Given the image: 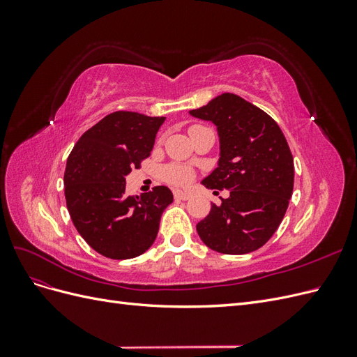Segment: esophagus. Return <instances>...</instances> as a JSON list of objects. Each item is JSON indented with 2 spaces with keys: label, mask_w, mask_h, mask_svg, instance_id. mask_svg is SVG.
Masks as SVG:
<instances>
[{
  "label": "esophagus",
  "mask_w": 357,
  "mask_h": 357,
  "mask_svg": "<svg viewBox=\"0 0 357 357\" xmlns=\"http://www.w3.org/2000/svg\"><path fill=\"white\" fill-rule=\"evenodd\" d=\"M190 198L189 193L181 192V190H174V199L177 201H188Z\"/></svg>",
  "instance_id": "34e87169"
}]
</instances>
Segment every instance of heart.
<instances>
[{
    "label": "heart",
    "instance_id": "1",
    "mask_svg": "<svg viewBox=\"0 0 357 357\" xmlns=\"http://www.w3.org/2000/svg\"><path fill=\"white\" fill-rule=\"evenodd\" d=\"M164 178L174 186H185L192 178L190 168L178 164H171L164 168Z\"/></svg>",
    "mask_w": 357,
    "mask_h": 357
}]
</instances>
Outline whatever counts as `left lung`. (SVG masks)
I'll list each match as a JSON object with an SVG mask.
<instances>
[{
  "instance_id": "obj_1",
  "label": "left lung",
  "mask_w": 357,
  "mask_h": 357,
  "mask_svg": "<svg viewBox=\"0 0 357 357\" xmlns=\"http://www.w3.org/2000/svg\"><path fill=\"white\" fill-rule=\"evenodd\" d=\"M211 121L220 139L219 167L202 185L228 189L197 225L204 244L225 255L261 248L282 223L294 192V156L274 119L235 93H222L189 112Z\"/></svg>"
}]
</instances>
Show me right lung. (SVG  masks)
Listing matches in <instances>:
<instances>
[{"label":"right lung","instance_id":"add662e5","mask_svg":"<svg viewBox=\"0 0 357 357\" xmlns=\"http://www.w3.org/2000/svg\"><path fill=\"white\" fill-rule=\"evenodd\" d=\"M165 117L114 112L88 129L67 159L63 185L75 229L95 252L131 259L153 244L160 215L172 202L167 186L125 195V177L150 156Z\"/></svg>","mask_w":357,"mask_h":357}]
</instances>
